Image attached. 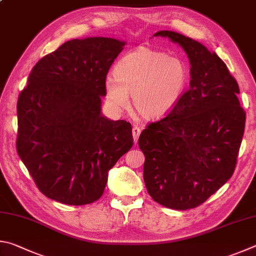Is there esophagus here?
<instances>
[{"instance_id":"esophagus-1","label":"esophagus","mask_w":256,"mask_h":256,"mask_svg":"<svg viewBox=\"0 0 256 256\" xmlns=\"http://www.w3.org/2000/svg\"><path fill=\"white\" fill-rule=\"evenodd\" d=\"M140 128L137 127V126H135V127L132 128V137H134V142H135V144H137L138 142V138H140Z\"/></svg>"}]
</instances>
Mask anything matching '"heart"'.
<instances>
[{
	"instance_id": "1",
	"label": "heart",
	"mask_w": 256,
	"mask_h": 256,
	"mask_svg": "<svg viewBox=\"0 0 256 256\" xmlns=\"http://www.w3.org/2000/svg\"><path fill=\"white\" fill-rule=\"evenodd\" d=\"M114 76H108L104 84L110 106L126 109L130 93L138 114L155 120L171 114L180 103L189 88L190 68L180 57L142 46L116 62Z\"/></svg>"
}]
</instances>
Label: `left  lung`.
Wrapping results in <instances>:
<instances>
[{
	"mask_svg": "<svg viewBox=\"0 0 256 256\" xmlns=\"http://www.w3.org/2000/svg\"><path fill=\"white\" fill-rule=\"evenodd\" d=\"M154 36L184 50L191 80L176 109L140 134L144 181L156 202L186 210L204 204L232 178L246 116L238 84L216 54L174 31Z\"/></svg>",
	"mask_w": 256,
	"mask_h": 256,
	"instance_id": "1",
	"label": "left lung"
}]
</instances>
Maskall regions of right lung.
Listing matches in <instances>:
<instances>
[{
  "instance_id": "add662e5",
  "label": "right lung",
  "mask_w": 256,
  "mask_h": 256,
  "mask_svg": "<svg viewBox=\"0 0 256 256\" xmlns=\"http://www.w3.org/2000/svg\"><path fill=\"white\" fill-rule=\"evenodd\" d=\"M124 44L108 37L72 39L30 72L18 100L16 150L49 199L92 204L132 147V124L101 111L108 70Z\"/></svg>"
}]
</instances>
